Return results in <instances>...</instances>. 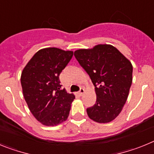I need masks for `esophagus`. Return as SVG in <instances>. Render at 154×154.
Wrapping results in <instances>:
<instances>
[{"instance_id": "obj_1", "label": "esophagus", "mask_w": 154, "mask_h": 154, "mask_svg": "<svg viewBox=\"0 0 154 154\" xmlns=\"http://www.w3.org/2000/svg\"><path fill=\"white\" fill-rule=\"evenodd\" d=\"M84 93H85V89H84L83 88H81L79 90V94L80 96H83Z\"/></svg>"}]
</instances>
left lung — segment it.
I'll list each match as a JSON object with an SVG mask.
<instances>
[{
    "label": "left lung",
    "instance_id": "8db88e82",
    "mask_svg": "<svg viewBox=\"0 0 154 154\" xmlns=\"http://www.w3.org/2000/svg\"><path fill=\"white\" fill-rule=\"evenodd\" d=\"M74 55L95 86L96 102L87 108L89 117L97 123L113 120L123 109L133 80V66L115 47L98 45L79 49Z\"/></svg>",
    "mask_w": 154,
    "mask_h": 154
}]
</instances>
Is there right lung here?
Listing matches in <instances>:
<instances>
[{
	"label": "right lung",
	"mask_w": 154,
	"mask_h": 154,
	"mask_svg": "<svg viewBox=\"0 0 154 154\" xmlns=\"http://www.w3.org/2000/svg\"><path fill=\"white\" fill-rule=\"evenodd\" d=\"M73 51L57 48L39 50L23 69L21 76L24 98L30 111L45 126H56L67 119L75 96L61 89L59 75Z\"/></svg>",
	"instance_id": "add662e5"
}]
</instances>
